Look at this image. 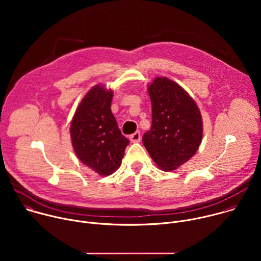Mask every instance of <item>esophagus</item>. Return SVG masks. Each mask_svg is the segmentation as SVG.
<instances>
[{
  "label": "esophagus",
  "instance_id": "esophagus-1",
  "mask_svg": "<svg viewBox=\"0 0 261 261\" xmlns=\"http://www.w3.org/2000/svg\"><path fill=\"white\" fill-rule=\"evenodd\" d=\"M140 132L139 131H136L135 133H133L132 135H130V140L132 141V142H138V141H140Z\"/></svg>",
  "mask_w": 261,
  "mask_h": 261
}]
</instances>
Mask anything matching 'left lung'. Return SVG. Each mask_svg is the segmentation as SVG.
Masks as SVG:
<instances>
[{"instance_id": "8db88e82", "label": "left lung", "mask_w": 261, "mask_h": 261, "mask_svg": "<svg viewBox=\"0 0 261 261\" xmlns=\"http://www.w3.org/2000/svg\"><path fill=\"white\" fill-rule=\"evenodd\" d=\"M152 102V127L142 142L154 162L174 170L197 152L202 138V118L196 102L176 83L156 77L147 87Z\"/></svg>"}]
</instances>
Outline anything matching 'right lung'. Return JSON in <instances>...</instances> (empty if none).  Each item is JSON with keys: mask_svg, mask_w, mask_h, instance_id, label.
Returning <instances> with one entry per match:
<instances>
[{"mask_svg": "<svg viewBox=\"0 0 261 261\" xmlns=\"http://www.w3.org/2000/svg\"><path fill=\"white\" fill-rule=\"evenodd\" d=\"M114 92L93 87L83 98L71 122V141L79 159L100 175L121 165L129 140L120 131L110 105Z\"/></svg>", "mask_w": 261, "mask_h": 261, "instance_id": "1", "label": "right lung"}]
</instances>
